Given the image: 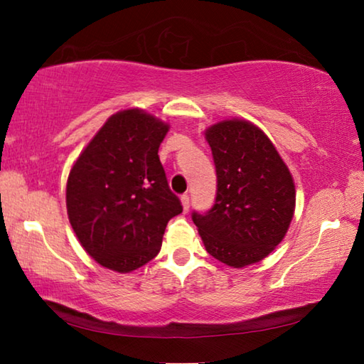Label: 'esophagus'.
<instances>
[{
    "label": "esophagus",
    "mask_w": 364,
    "mask_h": 364,
    "mask_svg": "<svg viewBox=\"0 0 364 364\" xmlns=\"http://www.w3.org/2000/svg\"><path fill=\"white\" fill-rule=\"evenodd\" d=\"M181 204H183V210L188 212L189 210V196L188 194L181 196Z\"/></svg>",
    "instance_id": "esophagus-1"
}]
</instances>
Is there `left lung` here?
Returning a JSON list of instances; mask_svg holds the SVG:
<instances>
[{
	"mask_svg": "<svg viewBox=\"0 0 364 364\" xmlns=\"http://www.w3.org/2000/svg\"><path fill=\"white\" fill-rule=\"evenodd\" d=\"M205 139L217 197L208 212H193V221L208 254L228 267H247L286 236L295 210L292 175L267 134L247 120L215 123Z\"/></svg>",
	"mask_w": 364,
	"mask_h": 364,
	"instance_id": "left-lung-1",
	"label": "left lung"
}]
</instances>
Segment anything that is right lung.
I'll list each match as a JSON object with an SVG mask.
<instances>
[{
  "label": "right lung",
  "mask_w": 364,
  "mask_h": 364,
  "mask_svg": "<svg viewBox=\"0 0 364 364\" xmlns=\"http://www.w3.org/2000/svg\"><path fill=\"white\" fill-rule=\"evenodd\" d=\"M167 123L141 109L109 117L69 173L67 213L82 247L130 273L156 257L170 218L183 212L159 159Z\"/></svg>",
  "instance_id": "add662e5"
}]
</instances>
